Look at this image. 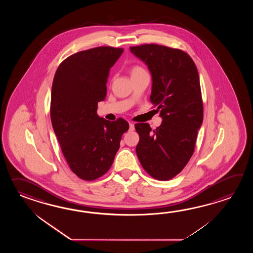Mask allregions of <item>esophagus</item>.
Returning a JSON list of instances; mask_svg holds the SVG:
<instances>
[{"instance_id": "esophagus-1", "label": "esophagus", "mask_w": 253, "mask_h": 253, "mask_svg": "<svg viewBox=\"0 0 253 253\" xmlns=\"http://www.w3.org/2000/svg\"><path fill=\"white\" fill-rule=\"evenodd\" d=\"M134 125L133 123H129V131H134Z\"/></svg>"}]
</instances>
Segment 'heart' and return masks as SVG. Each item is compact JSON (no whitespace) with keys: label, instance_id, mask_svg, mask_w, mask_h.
Returning <instances> with one entry per match:
<instances>
[{"label":"heart","instance_id":"1","mask_svg":"<svg viewBox=\"0 0 253 253\" xmlns=\"http://www.w3.org/2000/svg\"><path fill=\"white\" fill-rule=\"evenodd\" d=\"M144 72H145V71L142 68L134 67V68H133V70H131V76L136 75V74H140V73H144Z\"/></svg>","mask_w":253,"mask_h":253}]
</instances>
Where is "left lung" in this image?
Wrapping results in <instances>:
<instances>
[{
	"mask_svg": "<svg viewBox=\"0 0 253 253\" xmlns=\"http://www.w3.org/2000/svg\"><path fill=\"white\" fill-rule=\"evenodd\" d=\"M152 77L150 101L163 121L152 130L147 123L134 125L139 134L136 155L152 177L170 180L193 156L204 119L199 74L188 54L156 44L130 47Z\"/></svg>",
	"mask_w": 253,
	"mask_h": 253,
	"instance_id": "8db88e82",
	"label": "left lung"
}]
</instances>
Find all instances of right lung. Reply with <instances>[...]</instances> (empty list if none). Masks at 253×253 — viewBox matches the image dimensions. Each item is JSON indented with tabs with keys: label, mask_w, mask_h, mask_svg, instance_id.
I'll return each instance as SVG.
<instances>
[{
	"label": "right lung",
	"mask_w": 253,
	"mask_h": 253,
	"mask_svg": "<svg viewBox=\"0 0 253 253\" xmlns=\"http://www.w3.org/2000/svg\"><path fill=\"white\" fill-rule=\"evenodd\" d=\"M123 48L97 47L73 54L59 65L51 89L50 119L61 151L72 172L92 181L113 164L126 120L98 117L97 103L107 96L110 69Z\"/></svg>",
	"instance_id": "1"
}]
</instances>
